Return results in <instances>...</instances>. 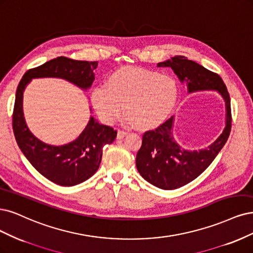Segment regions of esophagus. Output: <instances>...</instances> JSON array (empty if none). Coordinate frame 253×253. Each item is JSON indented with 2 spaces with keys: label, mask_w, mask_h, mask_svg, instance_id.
<instances>
[{
  "label": "esophagus",
  "mask_w": 253,
  "mask_h": 253,
  "mask_svg": "<svg viewBox=\"0 0 253 253\" xmlns=\"http://www.w3.org/2000/svg\"><path fill=\"white\" fill-rule=\"evenodd\" d=\"M127 133L126 132V130H118V132H117V139H123L126 135Z\"/></svg>",
  "instance_id": "34e87169"
}]
</instances>
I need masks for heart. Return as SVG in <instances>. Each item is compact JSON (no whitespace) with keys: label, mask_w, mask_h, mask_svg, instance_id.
Listing matches in <instances>:
<instances>
[{"label":"heart","mask_w":253,"mask_h":253,"mask_svg":"<svg viewBox=\"0 0 253 253\" xmlns=\"http://www.w3.org/2000/svg\"><path fill=\"white\" fill-rule=\"evenodd\" d=\"M177 97L178 85L171 76L135 67L118 69L91 93L93 107L104 124H114L125 108V123L142 128L162 123Z\"/></svg>","instance_id":"1"}]
</instances>
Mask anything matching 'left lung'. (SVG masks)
<instances>
[{
	"label": "left lung",
	"mask_w": 253,
	"mask_h": 253,
	"mask_svg": "<svg viewBox=\"0 0 253 253\" xmlns=\"http://www.w3.org/2000/svg\"><path fill=\"white\" fill-rule=\"evenodd\" d=\"M157 66L170 67L180 82L186 84L188 93L217 91L222 95L226 106V126L223 133L206 149L199 151L182 149L171 133L173 117L143 134L142 145L136 156L139 173L156 187L176 189L201 175L227 141L231 129L230 97L219 74L207 70L185 56L176 55Z\"/></svg>",
	"instance_id": "left-lung-1"
}]
</instances>
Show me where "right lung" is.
Masks as SVG:
<instances>
[{"label": "right lung", "instance_id": "add662e5", "mask_svg": "<svg viewBox=\"0 0 253 253\" xmlns=\"http://www.w3.org/2000/svg\"><path fill=\"white\" fill-rule=\"evenodd\" d=\"M98 62L75 60L65 56L51 59L26 72L17 85L12 128L17 145L41 175L60 186H73L88 180L99 168L102 149L115 140L117 130L90 117L88 125L75 140L64 145H50L34 136L26 125L23 94L33 78H63L80 88L89 89L94 82Z\"/></svg>", "mask_w": 253, "mask_h": 253}]
</instances>
